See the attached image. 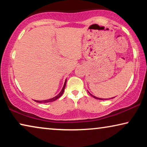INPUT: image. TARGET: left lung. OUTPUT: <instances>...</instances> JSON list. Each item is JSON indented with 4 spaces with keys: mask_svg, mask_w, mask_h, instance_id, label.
<instances>
[{
    "mask_svg": "<svg viewBox=\"0 0 147 147\" xmlns=\"http://www.w3.org/2000/svg\"><path fill=\"white\" fill-rule=\"evenodd\" d=\"M88 93H89V94H90V95H91V96H92V97H94V98H96V99H98V100H104V99H102V98H97V97H96V96H94L92 95V94H90L89 92H88ZM105 100H106V99H105ZM106 100H107V99H106Z\"/></svg>",
    "mask_w": 147,
    "mask_h": 147,
    "instance_id": "8db88e82",
    "label": "left lung"
}]
</instances>
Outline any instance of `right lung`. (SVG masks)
<instances>
[{
	"instance_id": "obj_1",
	"label": "right lung",
	"mask_w": 147,
	"mask_h": 147,
	"mask_svg": "<svg viewBox=\"0 0 147 147\" xmlns=\"http://www.w3.org/2000/svg\"><path fill=\"white\" fill-rule=\"evenodd\" d=\"M66 82H67V80H65V83H64V85H63V88H62L61 91L59 92V94H57V96H55V97L52 98H50V99H48V100H35V102H38V103H48V102H53L55 101V100H56L57 99H58V98L61 97V96H62V94H63V92H64V90H65V85H66Z\"/></svg>"
}]
</instances>
